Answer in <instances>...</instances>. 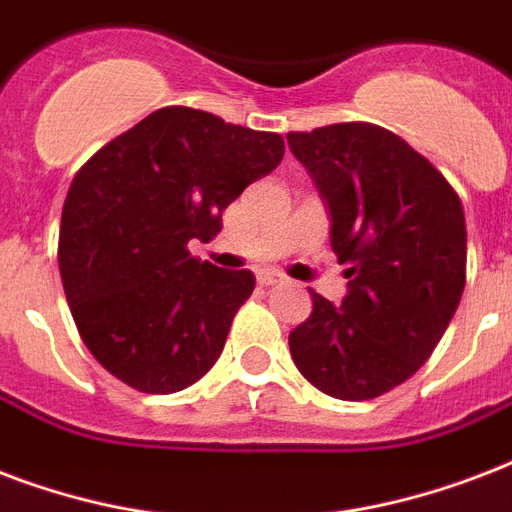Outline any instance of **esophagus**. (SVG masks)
<instances>
[{"label": "esophagus", "instance_id": "esophagus-1", "mask_svg": "<svg viewBox=\"0 0 512 512\" xmlns=\"http://www.w3.org/2000/svg\"><path fill=\"white\" fill-rule=\"evenodd\" d=\"M256 280H259V285H277L283 283V275H280V272H272V269H259V272H256Z\"/></svg>", "mask_w": 512, "mask_h": 512}]
</instances>
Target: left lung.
I'll return each instance as SVG.
<instances>
[{
  "mask_svg": "<svg viewBox=\"0 0 512 512\" xmlns=\"http://www.w3.org/2000/svg\"><path fill=\"white\" fill-rule=\"evenodd\" d=\"M331 216V248L347 264L336 307L312 291V312L288 336L307 382L339 400L403 384L433 355L465 288L467 229L451 184L390 130L339 122L288 133Z\"/></svg>",
  "mask_w": 512,
  "mask_h": 512,
  "instance_id": "obj_1",
  "label": "left lung"
}]
</instances>
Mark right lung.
Wrapping results in <instances>:
<instances>
[{"label": "right lung", "instance_id": "add662e5", "mask_svg": "<svg viewBox=\"0 0 512 512\" xmlns=\"http://www.w3.org/2000/svg\"><path fill=\"white\" fill-rule=\"evenodd\" d=\"M283 152L277 133L168 106L82 165L63 202L58 269L79 336L109 374L170 395L211 371L256 277L186 245L219 235L221 211Z\"/></svg>", "mask_w": 512, "mask_h": 512}]
</instances>
